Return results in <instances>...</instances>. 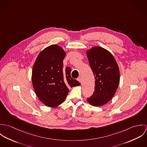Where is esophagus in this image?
<instances>
[{
    "mask_svg": "<svg viewBox=\"0 0 147 147\" xmlns=\"http://www.w3.org/2000/svg\"><path fill=\"white\" fill-rule=\"evenodd\" d=\"M77 80H78L80 83H81V82H82V79H81V78H80V77H79V78L77 79Z\"/></svg>",
    "mask_w": 147,
    "mask_h": 147,
    "instance_id": "34e87169",
    "label": "esophagus"
}]
</instances>
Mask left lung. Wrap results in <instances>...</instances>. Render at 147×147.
I'll return each mask as SVG.
<instances>
[{"label":"left lung","instance_id":"8db88e82","mask_svg":"<svg viewBox=\"0 0 147 147\" xmlns=\"http://www.w3.org/2000/svg\"><path fill=\"white\" fill-rule=\"evenodd\" d=\"M86 54L96 80L94 91L87 101L94 106L105 105L113 98L118 87V65L113 55L102 47H94Z\"/></svg>","mask_w":147,"mask_h":147}]
</instances>
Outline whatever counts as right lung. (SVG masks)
Here are the masks:
<instances>
[{"instance_id": "1", "label": "right lung", "mask_w": 147, "mask_h": 147, "mask_svg": "<svg viewBox=\"0 0 147 147\" xmlns=\"http://www.w3.org/2000/svg\"><path fill=\"white\" fill-rule=\"evenodd\" d=\"M65 53L57 45H51L40 53L32 70V84L39 100L49 107L64 101L69 87L80 83L71 76V68L63 69Z\"/></svg>"}]
</instances>
